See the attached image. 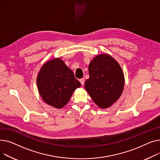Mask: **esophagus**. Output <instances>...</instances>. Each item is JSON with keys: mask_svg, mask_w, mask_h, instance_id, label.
Returning <instances> with one entry per match:
<instances>
[{"mask_svg": "<svg viewBox=\"0 0 160 160\" xmlns=\"http://www.w3.org/2000/svg\"><path fill=\"white\" fill-rule=\"evenodd\" d=\"M79 81H80V82L81 83L82 85H83L84 83V78H81V79H79Z\"/></svg>", "mask_w": 160, "mask_h": 160, "instance_id": "1", "label": "esophagus"}]
</instances>
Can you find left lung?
I'll return each instance as SVG.
<instances>
[{"label":"left lung","instance_id":"obj_1","mask_svg":"<svg viewBox=\"0 0 160 160\" xmlns=\"http://www.w3.org/2000/svg\"><path fill=\"white\" fill-rule=\"evenodd\" d=\"M88 72L84 88L99 108H109L124 88L125 77L119 64L108 54H99L90 61Z\"/></svg>","mask_w":160,"mask_h":160}]
</instances>
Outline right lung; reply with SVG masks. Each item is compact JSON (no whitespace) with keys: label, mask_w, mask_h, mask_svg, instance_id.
Returning a JSON list of instances; mask_svg holds the SVG:
<instances>
[{"label":"right lung","mask_w":160,"mask_h":160,"mask_svg":"<svg viewBox=\"0 0 160 160\" xmlns=\"http://www.w3.org/2000/svg\"><path fill=\"white\" fill-rule=\"evenodd\" d=\"M37 84L42 100L58 109L67 105L73 92L81 87L73 72L59 58L42 65L37 74Z\"/></svg>","instance_id":"add662e5"}]
</instances>
